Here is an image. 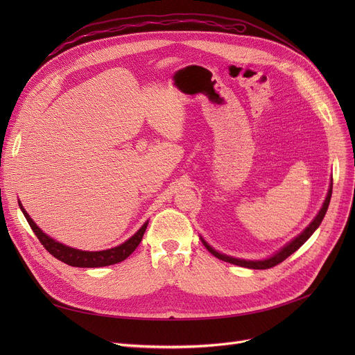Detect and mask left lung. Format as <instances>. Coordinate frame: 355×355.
Returning a JSON list of instances; mask_svg holds the SVG:
<instances>
[{
	"label": "left lung",
	"instance_id": "left-lung-1",
	"mask_svg": "<svg viewBox=\"0 0 355 355\" xmlns=\"http://www.w3.org/2000/svg\"><path fill=\"white\" fill-rule=\"evenodd\" d=\"M331 194H332V184H329V189H328V193H327V197L324 200V204H322L321 210L318 211V214L315 216V218L309 223V226L301 234H297L295 239H292L289 243H286L281 250H277L275 254H272V256H269L266 259H262V260H246V259H239V257L223 254V253L217 252L216 249H213L202 237H200V239L202 241V245L206 246V249L213 256H216L220 260H225V262H229V263H233V265H237V266H241V268H249V269H269V268H273V266L279 265L281 262H284L286 257H289L292 253H295L297 249H300L305 243V241L313 234V232L320 227L321 221L324 220L325 213L328 210L329 201H331Z\"/></svg>",
	"mask_w": 355,
	"mask_h": 355
}]
</instances>
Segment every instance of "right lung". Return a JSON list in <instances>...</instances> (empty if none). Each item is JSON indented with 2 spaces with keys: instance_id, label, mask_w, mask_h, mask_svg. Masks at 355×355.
Here are the masks:
<instances>
[{
  "instance_id": "add662e5",
  "label": "right lung",
  "mask_w": 355,
  "mask_h": 355,
  "mask_svg": "<svg viewBox=\"0 0 355 355\" xmlns=\"http://www.w3.org/2000/svg\"><path fill=\"white\" fill-rule=\"evenodd\" d=\"M18 206H20L24 217L28 221L31 230L34 232L37 239L40 240V243L46 248V250L50 254H53L55 259L62 260L63 263H66L69 266H74V268H102V266H109V265H115V263L122 262V260H125L130 253H132L138 248V245L142 240V236L146 230V226H148V220H146L142 225V227L132 237H129L126 241H123L122 245H119L116 248L99 250V252H87V250H79V249L66 246V245L60 243V241L51 239L39 226L35 225L34 220L28 216V213L23 207L21 201H18Z\"/></svg>"
}]
</instances>
